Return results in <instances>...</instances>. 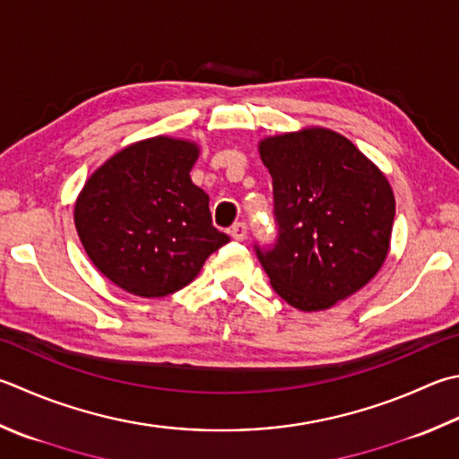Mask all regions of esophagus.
<instances>
[{
  "mask_svg": "<svg viewBox=\"0 0 459 459\" xmlns=\"http://www.w3.org/2000/svg\"><path fill=\"white\" fill-rule=\"evenodd\" d=\"M230 236L236 241H244L247 238V223H244V221L233 223L231 230H230Z\"/></svg>",
  "mask_w": 459,
  "mask_h": 459,
  "instance_id": "obj_1",
  "label": "esophagus"
}]
</instances>
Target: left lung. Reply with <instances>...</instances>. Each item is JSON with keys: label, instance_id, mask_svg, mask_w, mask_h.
<instances>
[{"label": "left lung", "instance_id": "obj_1", "mask_svg": "<svg viewBox=\"0 0 459 459\" xmlns=\"http://www.w3.org/2000/svg\"><path fill=\"white\" fill-rule=\"evenodd\" d=\"M259 155L273 181L278 239L255 247L281 299L319 311L364 288L390 252V181L348 137L325 127L272 135Z\"/></svg>", "mask_w": 459, "mask_h": 459}]
</instances>
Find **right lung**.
<instances>
[{
  "label": "right lung",
  "mask_w": 459,
  "mask_h": 459,
  "mask_svg": "<svg viewBox=\"0 0 459 459\" xmlns=\"http://www.w3.org/2000/svg\"><path fill=\"white\" fill-rule=\"evenodd\" d=\"M194 142L158 135L127 145L85 181L75 202V230L93 265L140 298L169 296L200 273L228 244L215 230L210 195L189 171Z\"/></svg>",
  "instance_id": "right-lung-1"
}]
</instances>
